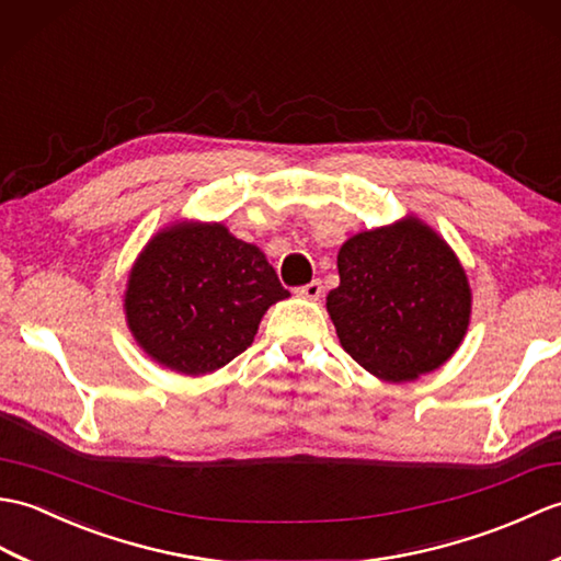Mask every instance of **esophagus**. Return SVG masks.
I'll return each instance as SVG.
<instances>
[{
  "label": "esophagus",
  "mask_w": 561,
  "mask_h": 561,
  "mask_svg": "<svg viewBox=\"0 0 561 561\" xmlns=\"http://www.w3.org/2000/svg\"><path fill=\"white\" fill-rule=\"evenodd\" d=\"M321 293H323V285H321V280H312V283L302 285V288H297V295H300V297H307V300H319Z\"/></svg>",
  "instance_id": "esophagus-1"
}]
</instances>
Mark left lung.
Segmentation results:
<instances>
[{"instance_id":"8db88e82","label":"left lung","mask_w":561,"mask_h":561,"mask_svg":"<svg viewBox=\"0 0 561 561\" xmlns=\"http://www.w3.org/2000/svg\"><path fill=\"white\" fill-rule=\"evenodd\" d=\"M327 309L343 351L383 381L442 367L470 323V285L451 247L420 218L357 232L339 252Z\"/></svg>"}]
</instances>
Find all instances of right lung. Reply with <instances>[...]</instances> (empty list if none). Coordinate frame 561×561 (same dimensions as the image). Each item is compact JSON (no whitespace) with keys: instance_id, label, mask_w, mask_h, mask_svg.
I'll list each match as a JSON object with an SVG mask.
<instances>
[{"instance_id":"right-lung-1","label":"right lung","mask_w":561,"mask_h":561,"mask_svg":"<svg viewBox=\"0 0 561 561\" xmlns=\"http://www.w3.org/2000/svg\"><path fill=\"white\" fill-rule=\"evenodd\" d=\"M290 297L259 247L222 222H175L144 247L124 312L144 353L180 375H208L252 345L271 305Z\"/></svg>"}]
</instances>
